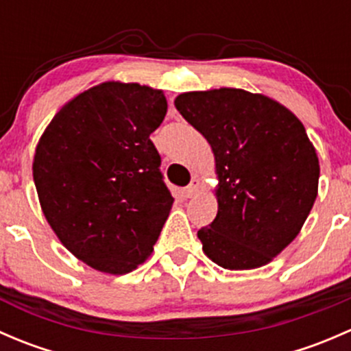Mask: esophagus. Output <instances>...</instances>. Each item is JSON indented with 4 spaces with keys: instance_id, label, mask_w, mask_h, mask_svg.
Listing matches in <instances>:
<instances>
[{
    "instance_id": "obj_1",
    "label": "esophagus",
    "mask_w": 351,
    "mask_h": 351,
    "mask_svg": "<svg viewBox=\"0 0 351 351\" xmlns=\"http://www.w3.org/2000/svg\"><path fill=\"white\" fill-rule=\"evenodd\" d=\"M197 192H198V182H197V180H193V182L190 183L186 189H183L182 193H183V197H185V198H192Z\"/></svg>"
}]
</instances>
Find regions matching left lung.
Returning <instances> with one entry per match:
<instances>
[{
  "label": "left lung",
  "mask_w": 351,
  "mask_h": 351,
  "mask_svg": "<svg viewBox=\"0 0 351 351\" xmlns=\"http://www.w3.org/2000/svg\"><path fill=\"white\" fill-rule=\"evenodd\" d=\"M175 107L215 156L219 210L197 232L228 270L267 265L299 234L317 197L319 161L300 120L263 95L190 91Z\"/></svg>",
  "instance_id": "1"
}]
</instances>
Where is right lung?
<instances>
[{"mask_svg":"<svg viewBox=\"0 0 351 351\" xmlns=\"http://www.w3.org/2000/svg\"><path fill=\"white\" fill-rule=\"evenodd\" d=\"M162 91L101 83L56 113L35 149L45 219L67 250L123 275L153 251L175 198L149 139L166 115Z\"/></svg>","mask_w":351,"mask_h":351,"instance_id":"add662e5","label":"right lung"}]
</instances>
